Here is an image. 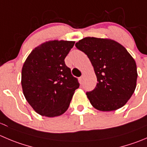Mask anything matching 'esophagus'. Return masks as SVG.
I'll list each match as a JSON object with an SVG mask.
<instances>
[{
  "label": "esophagus",
  "mask_w": 147,
  "mask_h": 147,
  "mask_svg": "<svg viewBox=\"0 0 147 147\" xmlns=\"http://www.w3.org/2000/svg\"><path fill=\"white\" fill-rule=\"evenodd\" d=\"M83 79H84V78H83V76H81V77H80V78H79V82H81V83H82V82H83Z\"/></svg>",
  "instance_id": "1"
}]
</instances>
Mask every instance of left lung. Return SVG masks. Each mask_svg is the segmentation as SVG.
Listing matches in <instances>:
<instances>
[{
  "label": "left lung",
  "mask_w": 147,
  "mask_h": 147,
  "mask_svg": "<svg viewBox=\"0 0 147 147\" xmlns=\"http://www.w3.org/2000/svg\"><path fill=\"white\" fill-rule=\"evenodd\" d=\"M75 45L87 55L97 76L95 89L86 92L92 105L105 112L125 105L135 91L138 76L131 54L122 45L109 38L87 37Z\"/></svg>",
  "instance_id": "left-lung-1"
}]
</instances>
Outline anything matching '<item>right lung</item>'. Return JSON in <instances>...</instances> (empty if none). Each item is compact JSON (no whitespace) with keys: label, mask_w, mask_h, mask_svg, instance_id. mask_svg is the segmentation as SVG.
<instances>
[{"label":"right lung","mask_w":147,"mask_h":147,"mask_svg":"<svg viewBox=\"0 0 147 147\" xmlns=\"http://www.w3.org/2000/svg\"><path fill=\"white\" fill-rule=\"evenodd\" d=\"M74 43L58 40L45 42L31 52L24 63L21 81L23 94L41 115L53 118L63 114L79 87L64 61Z\"/></svg>","instance_id":"1"}]
</instances>
